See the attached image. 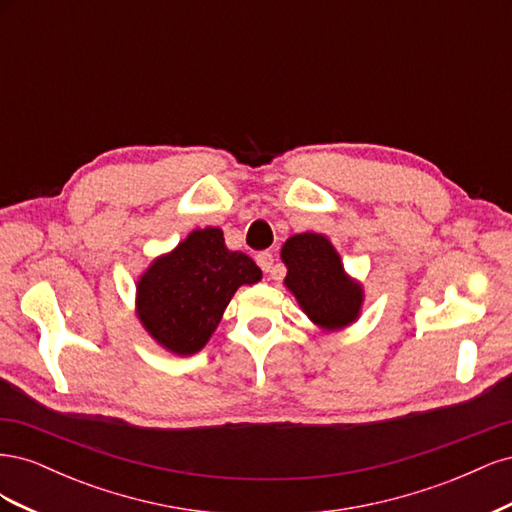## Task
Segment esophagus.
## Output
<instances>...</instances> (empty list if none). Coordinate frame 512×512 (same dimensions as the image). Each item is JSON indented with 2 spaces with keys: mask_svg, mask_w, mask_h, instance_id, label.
Segmentation results:
<instances>
[{
  "mask_svg": "<svg viewBox=\"0 0 512 512\" xmlns=\"http://www.w3.org/2000/svg\"><path fill=\"white\" fill-rule=\"evenodd\" d=\"M256 262H258V267H260L262 271H265V273H271L275 258H273V254H271V252H260V254H256Z\"/></svg>",
  "mask_w": 512,
  "mask_h": 512,
  "instance_id": "34e87169",
  "label": "esophagus"
}]
</instances>
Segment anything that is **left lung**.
Here are the masks:
<instances>
[{
    "mask_svg": "<svg viewBox=\"0 0 512 512\" xmlns=\"http://www.w3.org/2000/svg\"><path fill=\"white\" fill-rule=\"evenodd\" d=\"M284 286L322 331H342L361 316L363 286L346 273L333 243L318 232L292 235L282 245Z\"/></svg>",
    "mask_w": 512,
    "mask_h": 512,
    "instance_id": "8db88e82",
    "label": "left lung"
}]
</instances>
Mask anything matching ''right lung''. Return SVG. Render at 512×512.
Listing matches in <instances>:
<instances>
[{"instance_id": "1", "label": "right lung", "mask_w": 512, "mask_h": 512, "mask_svg": "<svg viewBox=\"0 0 512 512\" xmlns=\"http://www.w3.org/2000/svg\"><path fill=\"white\" fill-rule=\"evenodd\" d=\"M260 277L250 256L228 250L220 228H196L138 277L136 316L164 350L190 356L207 346L237 288Z\"/></svg>"}]
</instances>
